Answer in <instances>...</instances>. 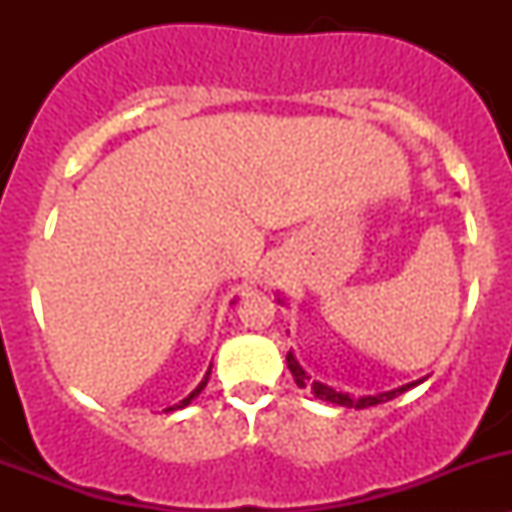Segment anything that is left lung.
<instances>
[{
	"label": "left lung",
	"instance_id": "8db88e82",
	"mask_svg": "<svg viewBox=\"0 0 512 512\" xmlns=\"http://www.w3.org/2000/svg\"><path fill=\"white\" fill-rule=\"evenodd\" d=\"M287 366H289V371H292V376H294V381H297L299 389H304V386H309V376L304 374V369H302V366H299V361L294 359L292 352H287ZM416 384H421V381H414V384H406V386H401V389L386 391V394L361 396V399H352V396H349V394H342V391L329 389L327 384H319V381H312V394H314V399L329 401V404L347 406V409H369V406L384 404V401L396 399V396L404 394V391H409L411 386H416Z\"/></svg>",
	"mask_w": 512,
	"mask_h": 512
}]
</instances>
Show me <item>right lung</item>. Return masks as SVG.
<instances>
[{
    "instance_id": "obj_1",
    "label": "right lung",
    "mask_w": 512,
    "mask_h": 512,
    "mask_svg": "<svg viewBox=\"0 0 512 512\" xmlns=\"http://www.w3.org/2000/svg\"><path fill=\"white\" fill-rule=\"evenodd\" d=\"M208 376H210V374H205V379H203V381H200V384H198V389H195V391H193V394H190V396H188V399H183V401H180V404H178V406H175V409H183V406H188V404H190V401H193V399H195V396H198V394H200V391H203V389H205V384H208Z\"/></svg>"
}]
</instances>
